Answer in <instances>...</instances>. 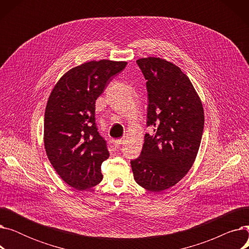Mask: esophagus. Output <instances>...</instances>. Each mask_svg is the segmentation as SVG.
Segmentation results:
<instances>
[{"label": "esophagus", "mask_w": 249, "mask_h": 249, "mask_svg": "<svg viewBox=\"0 0 249 249\" xmlns=\"http://www.w3.org/2000/svg\"><path fill=\"white\" fill-rule=\"evenodd\" d=\"M122 141H123V139H116V140H114V147L115 148H120V146H121V144H122Z\"/></svg>", "instance_id": "1"}]
</instances>
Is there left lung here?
<instances>
[{
  "label": "left lung",
  "mask_w": 249,
  "mask_h": 249,
  "mask_svg": "<svg viewBox=\"0 0 249 249\" xmlns=\"http://www.w3.org/2000/svg\"><path fill=\"white\" fill-rule=\"evenodd\" d=\"M146 80L147 126L138 159L131 161L134 179L147 191L160 193L184 178L198 154L204 129L202 101L188 75L160 57L136 60Z\"/></svg>",
  "instance_id": "1"
}]
</instances>
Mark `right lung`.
Masks as SVG:
<instances>
[{
	"mask_svg": "<svg viewBox=\"0 0 249 249\" xmlns=\"http://www.w3.org/2000/svg\"><path fill=\"white\" fill-rule=\"evenodd\" d=\"M127 62L90 60L65 72L48 98L44 115V147L57 175L71 188H94L109 158L96 126V100Z\"/></svg>",
	"mask_w": 249,
	"mask_h": 249,
	"instance_id": "right-lung-1",
	"label": "right lung"
}]
</instances>
